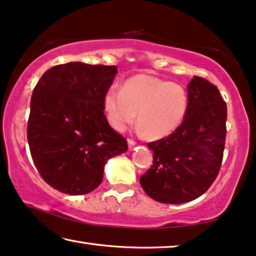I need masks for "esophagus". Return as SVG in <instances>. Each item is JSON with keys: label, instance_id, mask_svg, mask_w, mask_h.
I'll return each instance as SVG.
<instances>
[{"label": "esophagus", "instance_id": "esophagus-1", "mask_svg": "<svg viewBox=\"0 0 256 256\" xmlns=\"http://www.w3.org/2000/svg\"><path fill=\"white\" fill-rule=\"evenodd\" d=\"M135 144H136V142H135L134 140H132V138H128V146H130V148L134 146Z\"/></svg>", "mask_w": 256, "mask_h": 256}]
</instances>
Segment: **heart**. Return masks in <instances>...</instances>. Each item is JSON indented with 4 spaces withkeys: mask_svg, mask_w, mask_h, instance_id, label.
<instances>
[{
    "mask_svg": "<svg viewBox=\"0 0 256 256\" xmlns=\"http://www.w3.org/2000/svg\"><path fill=\"white\" fill-rule=\"evenodd\" d=\"M187 92L179 84L138 74L121 90L110 88L104 97L107 121L122 132L135 120L146 140L165 138L176 130L187 113Z\"/></svg>",
    "mask_w": 256,
    "mask_h": 256,
    "instance_id": "heart-1",
    "label": "heart"
}]
</instances>
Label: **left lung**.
<instances>
[{"label":"left lung","instance_id":"1","mask_svg":"<svg viewBox=\"0 0 256 256\" xmlns=\"http://www.w3.org/2000/svg\"><path fill=\"white\" fill-rule=\"evenodd\" d=\"M187 113L176 132L148 143L151 168L140 178L154 201L180 204L209 190L220 170L226 137L228 107L216 85L194 76L188 84Z\"/></svg>","mask_w":256,"mask_h":256}]
</instances>
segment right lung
<instances>
[{
	"mask_svg": "<svg viewBox=\"0 0 256 256\" xmlns=\"http://www.w3.org/2000/svg\"><path fill=\"white\" fill-rule=\"evenodd\" d=\"M116 72V66L69 62L52 66L36 83L28 142L36 170L54 190L69 195L94 190L105 162L128 150L104 113Z\"/></svg>",
	"mask_w": 256,
	"mask_h": 256,
	"instance_id": "add662e5",
	"label": "right lung"
}]
</instances>
